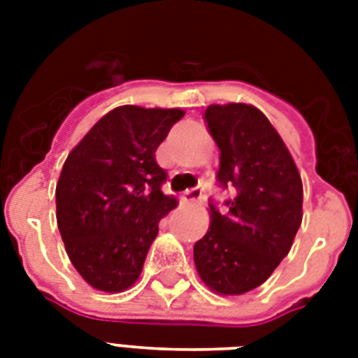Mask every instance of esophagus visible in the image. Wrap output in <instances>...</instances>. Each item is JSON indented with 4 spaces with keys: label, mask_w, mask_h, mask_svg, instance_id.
<instances>
[{
    "label": "esophagus",
    "mask_w": 358,
    "mask_h": 358,
    "mask_svg": "<svg viewBox=\"0 0 358 358\" xmlns=\"http://www.w3.org/2000/svg\"><path fill=\"white\" fill-rule=\"evenodd\" d=\"M184 201H187V202H201L202 201V189H199V187L187 189L184 193Z\"/></svg>",
    "instance_id": "34e87169"
}]
</instances>
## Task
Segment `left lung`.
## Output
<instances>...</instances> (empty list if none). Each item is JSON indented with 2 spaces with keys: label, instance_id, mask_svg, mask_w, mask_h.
<instances>
[{
  "label": "left lung",
  "instance_id": "8db88e82",
  "mask_svg": "<svg viewBox=\"0 0 358 358\" xmlns=\"http://www.w3.org/2000/svg\"><path fill=\"white\" fill-rule=\"evenodd\" d=\"M217 143V182L234 187L223 213L210 202V229L193 247L199 277L221 295H241L271 277L288 255L303 219V184L289 150L260 109L210 106Z\"/></svg>",
  "mask_w": 358,
  "mask_h": 358
}]
</instances>
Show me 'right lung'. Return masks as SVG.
<instances>
[{
    "label": "right lung",
    "mask_w": 358,
    "mask_h": 358,
    "mask_svg": "<svg viewBox=\"0 0 358 358\" xmlns=\"http://www.w3.org/2000/svg\"><path fill=\"white\" fill-rule=\"evenodd\" d=\"M182 109L120 106L103 115L74 146L55 189L57 227L72 266L92 288L117 294L134 286L157 224L176 199L157 146Z\"/></svg>",
    "instance_id": "1"
}]
</instances>
